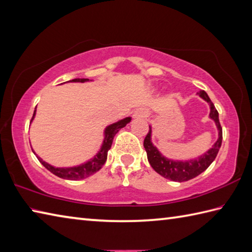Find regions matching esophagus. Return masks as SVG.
<instances>
[{
  "instance_id": "esophagus-1",
  "label": "esophagus",
  "mask_w": 252,
  "mask_h": 252,
  "mask_svg": "<svg viewBox=\"0 0 252 252\" xmlns=\"http://www.w3.org/2000/svg\"><path fill=\"white\" fill-rule=\"evenodd\" d=\"M145 117H147V111L144 108H138L133 112V118H134V119H141V118Z\"/></svg>"
}]
</instances>
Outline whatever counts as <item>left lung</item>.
I'll list each match as a JSON object with an SVG mask.
<instances>
[{
    "label": "left lung",
    "mask_w": 252,
    "mask_h": 252,
    "mask_svg": "<svg viewBox=\"0 0 252 252\" xmlns=\"http://www.w3.org/2000/svg\"><path fill=\"white\" fill-rule=\"evenodd\" d=\"M197 94L210 105V115H209V117L216 122V126L219 131V138L215 143V145L212 146V148L209 149L207 153L201 155L200 157L191 160H186V161H179V160H171L165 158L158 151L157 147L153 145L152 127L149 126V131L145 140H144V147H145V151L147 153V159L149 163H151L152 168L157 173L163 176L164 179L175 182H185L196 178L197 175L202 173L213 162V160L216 159L219 153V149L221 147L222 127L220 121H219V112L205 91H199Z\"/></svg>",
    "instance_id": "left-lung-1"
}]
</instances>
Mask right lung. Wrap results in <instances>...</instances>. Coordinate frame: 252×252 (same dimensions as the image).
I'll use <instances>...</instances> for the list:
<instances>
[{
  "instance_id": "add662e5",
  "label": "right lung",
  "mask_w": 252,
  "mask_h": 252,
  "mask_svg": "<svg viewBox=\"0 0 252 252\" xmlns=\"http://www.w3.org/2000/svg\"><path fill=\"white\" fill-rule=\"evenodd\" d=\"M88 81L89 79H73L68 82H88ZM34 116H35V110L33 112V117H32L31 122L33 120ZM130 121H131V117H126L125 119L119 120L118 122L112 123V125L107 126L104 132L105 137H104L103 144H101L99 152L95 155L94 158L90 159L89 161L80 165H76V167H69V168H56V167H53V165H51L50 163L43 161V160H42L39 156H36V158L39 159V161L43 164L47 170L51 171L53 174H55L56 176H58V178L72 180V181L85 179L88 178V176L94 174L95 172H97V171L100 170V168L105 164L107 160V153H108V151L111 147V144H112V141H114L115 135L119 132L120 129L125 127ZM32 152H33V149H32Z\"/></svg>"
}]
</instances>
